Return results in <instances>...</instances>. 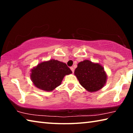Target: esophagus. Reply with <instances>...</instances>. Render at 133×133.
<instances>
[{"instance_id":"obj_1","label":"esophagus","mask_w":133,"mask_h":133,"mask_svg":"<svg viewBox=\"0 0 133 133\" xmlns=\"http://www.w3.org/2000/svg\"><path fill=\"white\" fill-rule=\"evenodd\" d=\"M70 69H71V70L72 71V72H73V73H74V68L73 67H70Z\"/></svg>"}]
</instances>
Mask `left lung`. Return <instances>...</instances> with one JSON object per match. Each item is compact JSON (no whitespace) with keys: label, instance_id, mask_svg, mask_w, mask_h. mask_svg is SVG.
I'll return each mask as SVG.
<instances>
[{"label":"left lung","instance_id":"1","mask_svg":"<svg viewBox=\"0 0 133 133\" xmlns=\"http://www.w3.org/2000/svg\"><path fill=\"white\" fill-rule=\"evenodd\" d=\"M75 75L82 86L89 92L102 89L107 82V76L104 67L88 60L78 63Z\"/></svg>","mask_w":133,"mask_h":133}]
</instances>
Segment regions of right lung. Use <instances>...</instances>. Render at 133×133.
<instances>
[{
    "label": "right lung",
    "mask_w": 133,
    "mask_h": 133,
    "mask_svg": "<svg viewBox=\"0 0 133 133\" xmlns=\"http://www.w3.org/2000/svg\"><path fill=\"white\" fill-rule=\"evenodd\" d=\"M71 73V70L66 63L51 59L33 67L31 70L30 78L37 88L50 91L61 84L65 76Z\"/></svg>",
    "instance_id": "1"
}]
</instances>
